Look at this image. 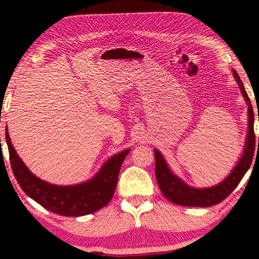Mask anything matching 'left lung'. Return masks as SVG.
Instances as JSON below:
<instances>
[{
	"mask_svg": "<svg viewBox=\"0 0 259 259\" xmlns=\"http://www.w3.org/2000/svg\"><path fill=\"white\" fill-rule=\"evenodd\" d=\"M233 75L236 82L239 83L240 89L242 91L245 102L248 104L249 130L243 155L238 162V164H236L232 174L223 183L209 188H193L186 185L185 183H183L181 179L177 178L170 171L161 153L155 150V176L157 184H159L160 190L163 193L165 198L174 203L178 205H186V207H211V205L221 203L222 201H224L235 190L236 186L241 182V179L243 178L244 174L250 168L255 150H258L255 131H253V109L250 104V99H249L247 93H245L243 83L241 82L238 73L233 71Z\"/></svg>",
	"mask_w": 259,
	"mask_h": 259,
	"instance_id": "obj_1",
	"label": "left lung"
}]
</instances>
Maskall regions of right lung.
<instances>
[{"instance_id":"right-lung-1","label":"right lung","mask_w":259,"mask_h":259,"mask_svg":"<svg viewBox=\"0 0 259 259\" xmlns=\"http://www.w3.org/2000/svg\"><path fill=\"white\" fill-rule=\"evenodd\" d=\"M6 140L12 171L21 190L49 211L68 217L84 216L98 211L112 200L121 164L129 153V150H125L111 157L89 182L75 186H57L43 182L29 171L12 146L8 129Z\"/></svg>"}]
</instances>
